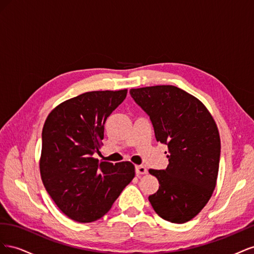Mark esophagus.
<instances>
[{
  "mask_svg": "<svg viewBox=\"0 0 254 254\" xmlns=\"http://www.w3.org/2000/svg\"><path fill=\"white\" fill-rule=\"evenodd\" d=\"M135 173L137 176L145 175L147 174V168H146L144 165H136L135 166Z\"/></svg>",
  "mask_w": 254,
  "mask_h": 254,
  "instance_id": "obj_1",
  "label": "esophagus"
}]
</instances>
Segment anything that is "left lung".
<instances>
[{
  "mask_svg": "<svg viewBox=\"0 0 254 254\" xmlns=\"http://www.w3.org/2000/svg\"><path fill=\"white\" fill-rule=\"evenodd\" d=\"M130 95L149 115L157 141L168 148L166 170L148 171L160 184L148 200L161 218L184 224L200 213L216 187V123L197 97L175 86L131 89Z\"/></svg>",
  "mask_w": 254,
  "mask_h": 254,
  "instance_id": "8db88e82",
  "label": "left lung"
}]
</instances>
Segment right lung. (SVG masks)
I'll return each mask as SVG.
<instances>
[{"mask_svg":"<svg viewBox=\"0 0 254 254\" xmlns=\"http://www.w3.org/2000/svg\"><path fill=\"white\" fill-rule=\"evenodd\" d=\"M127 95V89L91 91L59 104L42 129L40 175L58 209L78 222L108 213L127 184L134 165L93 157L102 147L105 123Z\"/></svg>","mask_w":254,"mask_h":254,"instance_id":"add662e5","label":"right lung"}]
</instances>
